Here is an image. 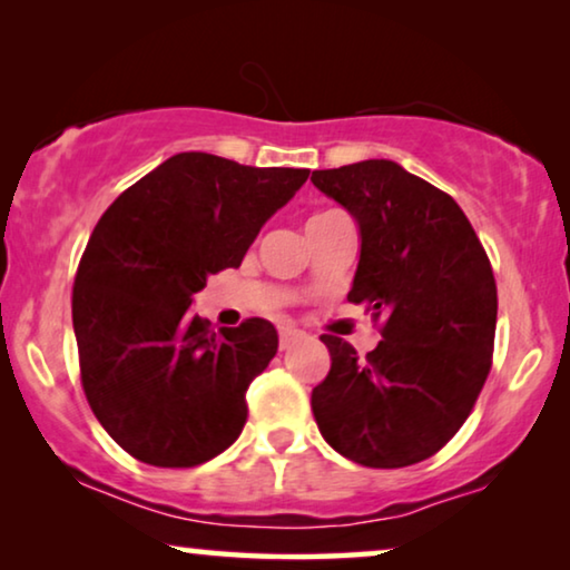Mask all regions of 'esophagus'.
I'll list each match as a JSON object with an SVG mask.
<instances>
[{"mask_svg": "<svg viewBox=\"0 0 570 570\" xmlns=\"http://www.w3.org/2000/svg\"><path fill=\"white\" fill-rule=\"evenodd\" d=\"M303 337H306V334H303L301 330H293V326H283V330H279V350L293 347L295 342H301Z\"/></svg>", "mask_w": 570, "mask_h": 570, "instance_id": "esophagus-1", "label": "esophagus"}]
</instances>
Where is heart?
I'll list each match as a JSON object with an SVG mask.
<instances>
[{"label":"heart","instance_id":"heart-1","mask_svg":"<svg viewBox=\"0 0 570 570\" xmlns=\"http://www.w3.org/2000/svg\"><path fill=\"white\" fill-rule=\"evenodd\" d=\"M330 215H337V213H322V215H314V217H311V220H322V217H330ZM308 220V223H311Z\"/></svg>","mask_w":570,"mask_h":570}]
</instances>
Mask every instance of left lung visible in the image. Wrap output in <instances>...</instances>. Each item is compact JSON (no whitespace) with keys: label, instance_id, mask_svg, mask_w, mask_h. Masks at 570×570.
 Listing matches in <instances>:
<instances>
[{"label":"left lung","instance_id":"1","mask_svg":"<svg viewBox=\"0 0 570 570\" xmlns=\"http://www.w3.org/2000/svg\"><path fill=\"white\" fill-rule=\"evenodd\" d=\"M361 230L350 303L384 318L376 350L357 357L324 334L332 355L311 392L324 441L350 462L396 470L446 446L490 373L498 291L462 207L394 160L314 170Z\"/></svg>","mask_w":570,"mask_h":570}]
</instances>
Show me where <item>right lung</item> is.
Returning a JSON list of instances; mask_svg holds the SVG:
<instances>
[{
	"mask_svg": "<svg viewBox=\"0 0 570 570\" xmlns=\"http://www.w3.org/2000/svg\"><path fill=\"white\" fill-rule=\"evenodd\" d=\"M306 178L178 153L98 220L72 291L80 376L98 423L139 462L197 466L244 431L246 389L275 357L277 330L246 318L213 332L189 306Z\"/></svg>",
	"mask_w": 570,
	"mask_h": 570,
	"instance_id": "right-lung-1",
	"label": "right lung"
}]
</instances>
